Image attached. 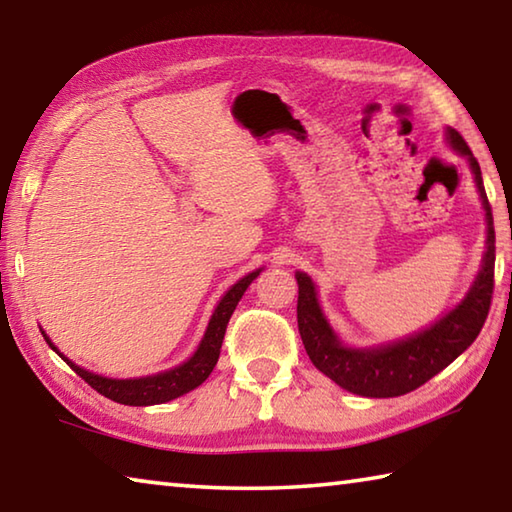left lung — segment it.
Instances as JSON below:
<instances>
[{
	"mask_svg": "<svg viewBox=\"0 0 512 512\" xmlns=\"http://www.w3.org/2000/svg\"><path fill=\"white\" fill-rule=\"evenodd\" d=\"M445 138L452 150L463 154L475 174V183L481 197V206L486 210V253L475 284L470 286L468 295L461 304L436 320L432 327L414 333L410 338L389 342V345L371 349L345 347L331 329L320 309L315 284L306 273H295L297 288V329L304 342V349L315 367L333 383L351 394L367 398H394L416 387L425 385L432 376L439 374L459 358L472 342L477 340L483 322L488 318L492 288H495V226H492V210L483 190L481 167L472 156L468 143L457 129L448 127Z\"/></svg>",
	"mask_w": 512,
	"mask_h": 512,
	"instance_id": "1",
	"label": "left lung"
}]
</instances>
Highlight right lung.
<instances>
[{
	"mask_svg": "<svg viewBox=\"0 0 512 512\" xmlns=\"http://www.w3.org/2000/svg\"><path fill=\"white\" fill-rule=\"evenodd\" d=\"M259 273H262V268H259V271L248 273L246 277H241L235 286H230V291L221 297V302L217 304L215 313H212L208 329H206V336H203L197 351L192 353V358L185 360L179 367L161 371V374L145 376V378H125V380L98 376V374H94V371L82 369L76 365V362H71L67 356H62L58 347L53 345L44 331H42V336L46 342H49V347L58 353V356L67 362V365L76 371V374L85 380V383L94 387L98 394L111 398V401H116L120 405H134V407L167 403V401H172V398H179L183 394L192 392V389L199 387L203 380L210 376V371L215 369L230 315L237 309L241 295L246 293V288Z\"/></svg>",
	"mask_w": 512,
	"mask_h": 512,
	"instance_id": "1",
	"label": "right lung"
}]
</instances>
